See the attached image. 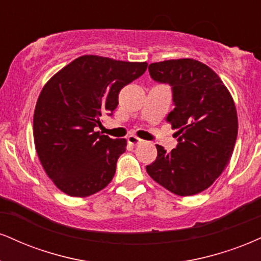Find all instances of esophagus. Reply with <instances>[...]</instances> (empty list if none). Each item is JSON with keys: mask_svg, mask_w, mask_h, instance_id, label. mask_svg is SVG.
<instances>
[{"mask_svg": "<svg viewBox=\"0 0 261 261\" xmlns=\"http://www.w3.org/2000/svg\"><path fill=\"white\" fill-rule=\"evenodd\" d=\"M127 142L130 143V144H133V146H136V144H140V143H142L143 141L141 140V139H139V137L134 136V135H130V136L127 137Z\"/></svg>", "mask_w": 261, "mask_h": 261, "instance_id": "obj_1", "label": "esophagus"}]
</instances>
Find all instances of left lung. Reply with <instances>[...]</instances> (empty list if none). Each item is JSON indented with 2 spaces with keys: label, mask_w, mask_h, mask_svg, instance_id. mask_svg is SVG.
Listing matches in <instances>:
<instances>
[{
  "label": "left lung",
  "mask_w": 261,
  "mask_h": 261,
  "mask_svg": "<svg viewBox=\"0 0 261 261\" xmlns=\"http://www.w3.org/2000/svg\"><path fill=\"white\" fill-rule=\"evenodd\" d=\"M153 80L171 86L174 111L166 121L177 128L171 152L156 144L148 175L177 196H193L212 186L230 161L237 139L234 102L215 71L190 58L152 63Z\"/></svg>",
  "instance_id": "8db88e82"
}]
</instances>
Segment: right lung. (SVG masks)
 Wrapping results in <instances>:
<instances>
[{"instance_id": "add662e5", "label": "right lung", "mask_w": 261, "mask_h": 261, "mask_svg": "<svg viewBox=\"0 0 261 261\" xmlns=\"http://www.w3.org/2000/svg\"><path fill=\"white\" fill-rule=\"evenodd\" d=\"M147 63L83 56L43 86L34 113V141L46 174L62 192L87 197L112 181L126 140L95 133L113 115L119 92L140 77Z\"/></svg>"}]
</instances>
